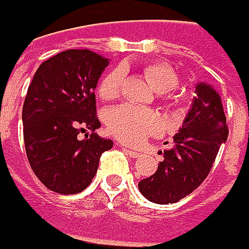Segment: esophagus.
Segmentation results:
<instances>
[{"mask_svg":"<svg viewBox=\"0 0 249 249\" xmlns=\"http://www.w3.org/2000/svg\"><path fill=\"white\" fill-rule=\"evenodd\" d=\"M123 149H124V151L127 152V155H129V157H131V158H139L140 155H141L140 152L134 151V149H127V148H123Z\"/></svg>","mask_w":249,"mask_h":249,"instance_id":"esophagus-1","label":"esophagus"}]
</instances>
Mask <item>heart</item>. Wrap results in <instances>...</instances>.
<instances>
[{
    "label": "heart",
    "mask_w": 249,
    "mask_h": 249,
    "mask_svg": "<svg viewBox=\"0 0 249 249\" xmlns=\"http://www.w3.org/2000/svg\"><path fill=\"white\" fill-rule=\"evenodd\" d=\"M154 90L159 94L170 92L177 87V76L163 63H147L142 68ZM123 80V69L115 68L108 72L98 84V94L104 100H113L119 94ZM107 127L110 134L127 144L140 142L160 129L159 118L152 110L134 105H120L109 110L107 116Z\"/></svg>",
    "instance_id": "1"
}]
</instances>
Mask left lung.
<instances>
[{"label":"left lung","instance_id":"8db88e82","mask_svg":"<svg viewBox=\"0 0 249 249\" xmlns=\"http://www.w3.org/2000/svg\"><path fill=\"white\" fill-rule=\"evenodd\" d=\"M223 104L219 92L208 83H196V97L173 145L162 152L158 170L139 183L142 196L155 204H175L199 186L227 141Z\"/></svg>","mask_w":249,"mask_h":249}]
</instances>
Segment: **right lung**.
<instances>
[{"mask_svg":"<svg viewBox=\"0 0 249 249\" xmlns=\"http://www.w3.org/2000/svg\"><path fill=\"white\" fill-rule=\"evenodd\" d=\"M108 65V58L90 50H68L41 63L27 89L22 110L26 155L40 181L58 194L86 190L102 152L113 147L95 133L101 123L94 91ZM80 132L86 133L83 140Z\"/></svg>","mask_w":249,"mask_h":249,"instance_id":"obj_1","label":"right lung"}]
</instances>
